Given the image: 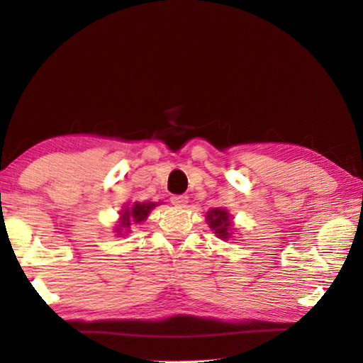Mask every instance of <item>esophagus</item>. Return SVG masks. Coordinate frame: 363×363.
<instances>
[{"label":"esophagus","mask_w":363,"mask_h":363,"mask_svg":"<svg viewBox=\"0 0 363 363\" xmlns=\"http://www.w3.org/2000/svg\"><path fill=\"white\" fill-rule=\"evenodd\" d=\"M170 202L176 207H185L189 203V198L185 194H173L170 198Z\"/></svg>","instance_id":"1"}]
</instances>
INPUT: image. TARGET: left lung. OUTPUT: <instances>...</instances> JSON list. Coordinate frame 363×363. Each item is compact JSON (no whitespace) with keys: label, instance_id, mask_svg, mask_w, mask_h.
<instances>
[{"label":"left lung","instance_id":"obj_1","mask_svg":"<svg viewBox=\"0 0 363 363\" xmlns=\"http://www.w3.org/2000/svg\"><path fill=\"white\" fill-rule=\"evenodd\" d=\"M207 222L211 230H215L216 236H219L222 240H228V238L233 235V225H231L230 213L225 208H213L207 213Z\"/></svg>","mask_w":363,"mask_h":363}]
</instances>
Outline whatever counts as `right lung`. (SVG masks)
<instances>
[{
  "label": "right lung",
  "instance_id": "add662e5",
  "mask_svg": "<svg viewBox=\"0 0 363 363\" xmlns=\"http://www.w3.org/2000/svg\"><path fill=\"white\" fill-rule=\"evenodd\" d=\"M157 206V203L155 202H135L132 207H125L123 211L119 213L121 218H119V224H118V228L115 230L118 236L123 235V231H128L130 225H132V222H135V224H139V222H143L147 219L148 213H150L155 207Z\"/></svg>",
  "mask_w": 363,
  "mask_h": 363
}]
</instances>
